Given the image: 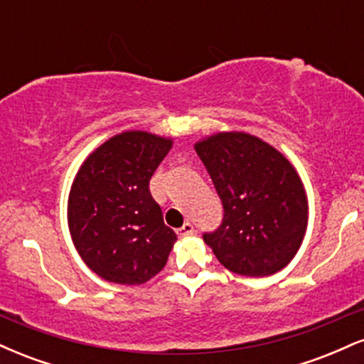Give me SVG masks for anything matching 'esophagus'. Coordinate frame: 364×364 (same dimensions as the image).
<instances>
[{
    "label": "esophagus",
    "mask_w": 364,
    "mask_h": 364,
    "mask_svg": "<svg viewBox=\"0 0 364 364\" xmlns=\"http://www.w3.org/2000/svg\"><path fill=\"white\" fill-rule=\"evenodd\" d=\"M178 236L179 237H185V236H191L195 232V228H193V224L191 223H185L181 225V228L178 229Z\"/></svg>",
    "instance_id": "obj_1"
}]
</instances>
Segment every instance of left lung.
I'll return each instance as SVG.
<instances>
[{"instance_id": "obj_1", "label": "left lung", "mask_w": 364, "mask_h": 364, "mask_svg": "<svg viewBox=\"0 0 364 364\" xmlns=\"http://www.w3.org/2000/svg\"><path fill=\"white\" fill-rule=\"evenodd\" d=\"M224 217L203 240L228 270L272 275L294 258L308 224L304 188L291 162L272 145L248 135L217 133L195 145Z\"/></svg>"}]
</instances>
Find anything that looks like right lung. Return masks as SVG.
Segmentation results:
<instances>
[{
  "mask_svg": "<svg viewBox=\"0 0 364 364\" xmlns=\"http://www.w3.org/2000/svg\"><path fill=\"white\" fill-rule=\"evenodd\" d=\"M173 140L124 132L95 149L72 185L68 225L87 267L114 284H144L164 269L176 232L162 219L150 178Z\"/></svg>",
  "mask_w": 364,
  "mask_h": 364,
  "instance_id": "add662e5",
  "label": "right lung"
}]
</instances>
